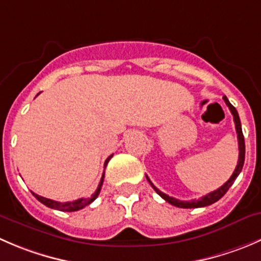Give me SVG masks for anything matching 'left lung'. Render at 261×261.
<instances>
[{"mask_svg":"<svg viewBox=\"0 0 261 261\" xmlns=\"http://www.w3.org/2000/svg\"><path fill=\"white\" fill-rule=\"evenodd\" d=\"M224 102H226V105L228 106L229 111H231V113L233 115V121H234V126H236V133H237V139H239V162H237V166H236V169L233 171V173H232L231 178L228 179V181L226 182V184L223 185V186H221L219 189L214 190V191L209 192L208 195H205V196H203V198L198 199V200H191V201H182V200H178V199H174V198H171V196H168L167 194H164V192L159 191L158 189H156L155 186H154L153 184H151V181L149 179V177L146 176V179L149 181V184L151 185V187H153L154 190L156 191V194L159 195V196H162V198L164 199V200L167 201V203L172 204V205L174 206H178V208H185V209H189V208H203V206H208L211 205V204H214L216 201H218L219 199L223 196L224 194H226L227 191H228L229 187L232 186V184L234 182V179L237 178V176L240 174V172H241L242 167H244V162H245V139H244V134H242V128H241V121H240V117H239V113H237L236 108L233 107V106L229 103V100L227 99V97L224 95L223 97Z\"/></svg>","mask_w":261,"mask_h":261,"instance_id":"1","label":"left lung"}]
</instances>
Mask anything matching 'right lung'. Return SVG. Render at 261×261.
Returning <instances> with one entry per match:
<instances>
[{
  "mask_svg": "<svg viewBox=\"0 0 261 261\" xmlns=\"http://www.w3.org/2000/svg\"><path fill=\"white\" fill-rule=\"evenodd\" d=\"M111 158H112V155H110L107 159H106L105 168H106V166L108 164V162H110ZM103 179H105V173H103L102 178H100L99 185H98V189L95 190V192L92 195V196H90V198L77 199V200H75V201H66V203H60V201H55V200H50V199L43 198V196H39V195L34 194V192H32V194L34 195L37 200H39L40 203L44 204V205L48 206V208H52V209H56V211H61V212H76V211H80V209L85 208V206L89 205L90 203H93V201L97 199V196L99 195V192H100V189H102Z\"/></svg>",
  "mask_w": 261,
  "mask_h": 261,
  "instance_id": "add662e5",
  "label": "right lung"
}]
</instances>
